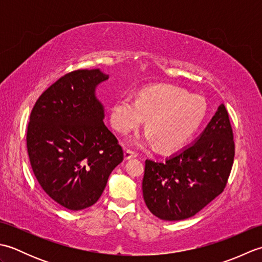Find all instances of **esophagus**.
I'll return each instance as SVG.
<instances>
[{"mask_svg": "<svg viewBox=\"0 0 262 262\" xmlns=\"http://www.w3.org/2000/svg\"><path fill=\"white\" fill-rule=\"evenodd\" d=\"M137 157V154L135 152H132V151H125L124 153V159L127 161V160H130V159H134Z\"/></svg>", "mask_w": 262, "mask_h": 262, "instance_id": "1", "label": "esophagus"}]
</instances>
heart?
Masks as SVG:
<instances>
[{
    "instance_id": "1",
    "label": "heart",
    "mask_w": 262,
    "mask_h": 262,
    "mask_svg": "<svg viewBox=\"0 0 262 262\" xmlns=\"http://www.w3.org/2000/svg\"><path fill=\"white\" fill-rule=\"evenodd\" d=\"M205 103L177 86L160 84L144 88L136 100L124 97L111 104V125L120 134L137 129L147 118L148 132L129 138L132 146L157 144L161 151L180 148L202 124Z\"/></svg>"
}]
</instances>
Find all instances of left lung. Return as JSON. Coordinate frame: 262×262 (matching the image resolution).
Masks as SVG:
<instances>
[{
  "mask_svg": "<svg viewBox=\"0 0 262 262\" xmlns=\"http://www.w3.org/2000/svg\"><path fill=\"white\" fill-rule=\"evenodd\" d=\"M233 160V132L222 103L191 144L163 162L145 161L144 202L160 220L182 221L192 217L223 192Z\"/></svg>",
  "mask_w": 262,
  "mask_h": 262,
  "instance_id": "obj_1",
  "label": "left lung"
}]
</instances>
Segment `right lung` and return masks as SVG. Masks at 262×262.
<instances>
[{
  "instance_id": "right-lung-1",
  "label": "right lung",
  "mask_w": 262,
  "mask_h": 262,
  "mask_svg": "<svg viewBox=\"0 0 262 262\" xmlns=\"http://www.w3.org/2000/svg\"><path fill=\"white\" fill-rule=\"evenodd\" d=\"M108 79L99 69L71 72L49 86L31 111L27 148L32 171L48 196L70 210L96 204L124 160L96 94Z\"/></svg>"
}]
</instances>
